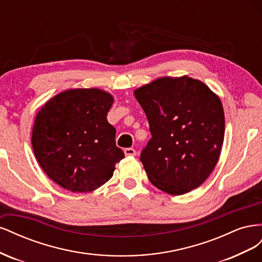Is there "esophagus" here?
Returning a JSON list of instances; mask_svg holds the SVG:
<instances>
[{
	"label": "esophagus",
	"instance_id": "34e87169",
	"mask_svg": "<svg viewBox=\"0 0 262 262\" xmlns=\"http://www.w3.org/2000/svg\"><path fill=\"white\" fill-rule=\"evenodd\" d=\"M124 154H125V156H134L137 154V152H136V149L132 147H126V148H124Z\"/></svg>",
	"mask_w": 262,
	"mask_h": 262
}]
</instances>
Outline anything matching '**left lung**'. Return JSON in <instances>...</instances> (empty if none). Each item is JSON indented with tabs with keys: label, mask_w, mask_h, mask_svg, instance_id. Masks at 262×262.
<instances>
[{
	"label": "left lung",
	"mask_w": 262,
	"mask_h": 262,
	"mask_svg": "<svg viewBox=\"0 0 262 262\" xmlns=\"http://www.w3.org/2000/svg\"><path fill=\"white\" fill-rule=\"evenodd\" d=\"M152 138L140 161L152 184L169 194H184L211 175L224 140L220 98L191 77H162L134 91Z\"/></svg>",
	"instance_id": "left-lung-1"
}]
</instances>
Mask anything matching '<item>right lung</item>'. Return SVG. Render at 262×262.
Wrapping results in <instances>:
<instances>
[{
    "instance_id": "add662e5",
    "label": "right lung",
    "mask_w": 262,
    "mask_h": 262,
    "mask_svg": "<svg viewBox=\"0 0 262 262\" xmlns=\"http://www.w3.org/2000/svg\"><path fill=\"white\" fill-rule=\"evenodd\" d=\"M110 94L98 89L68 90L38 113L31 144L39 165L55 184L72 192H90L114 175L124 157L116 129L107 121Z\"/></svg>"
}]
</instances>
